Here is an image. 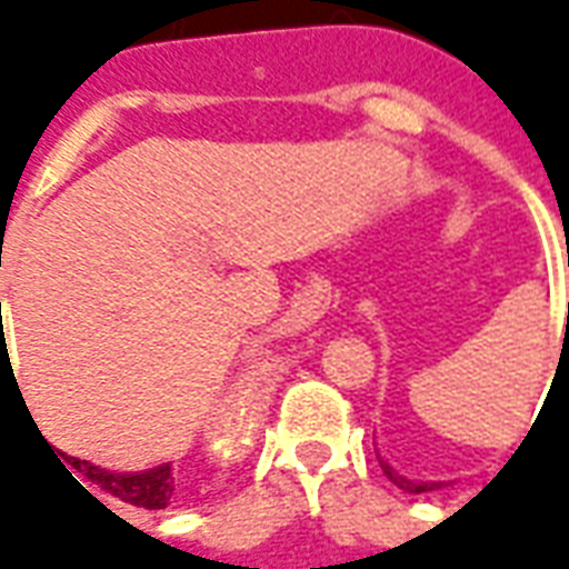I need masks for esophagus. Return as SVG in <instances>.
Instances as JSON below:
<instances>
[{"label": "esophagus", "instance_id": "esophagus-1", "mask_svg": "<svg viewBox=\"0 0 569 569\" xmlns=\"http://www.w3.org/2000/svg\"><path fill=\"white\" fill-rule=\"evenodd\" d=\"M308 322H310L308 301H305V298H296V301H292V308L286 310V317L280 320V329H283V332H298V329H305Z\"/></svg>", "mask_w": 569, "mask_h": 569}]
</instances>
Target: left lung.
I'll return each instance as SVG.
<instances>
[{"instance_id": "obj_1", "label": "left lung", "mask_w": 569, "mask_h": 569, "mask_svg": "<svg viewBox=\"0 0 569 569\" xmlns=\"http://www.w3.org/2000/svg\"><path fill=\"white\" fill-rule=\"evenodd\" d=\"M381 469H383V476L390 478L396 488L408 490V493H427V490L441 488V485H429V481H411V478L399 476V472H393V466H387V463H383V460H381Z\"/></svg>"}]
</instances>
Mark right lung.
<instances>
[{"mask_svg": "<svg viewBox=\"0 0 569 569\" xmlns=\"http://www.w3.org/2000/svg\"><path fill=\"white\" fill-rule=\"evenodd\" d=\"M69 466L79 469L84 478H91L100 490L112 493L118 500L130 502V506H140V509H167V502L173 500L176 478L173 469L167 463L158 466V469H149V472H109V469L91 466L88 460L69 457ZM63 469H67V466H63ZM69 476H72V472H69Z\"/></svg>", "mask_w": 569, "mask_h": 569, "instance_id": "obj_1", "label": "right lung"}]
</instances>
